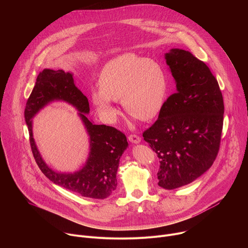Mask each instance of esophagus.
I'll return each mask as SVG.
<instances>
[{
  "instance_id": "esophagus-1",
  "label": "esophagus",
  "mask_w": 248,
  "mask_h": 248,
  "mask_svg": "<svg viewBox=\"0 0 248 248\" xmlns=\"http://www.w3.org/2000/svg\"><path fill=\"white\" fill-rule=\"evenodd\" d=\"M128 140L133 144H139L141 142V137L135 134H131L128 136Z\"/></svg>"
}]
</instances>
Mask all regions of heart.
<instances>
[{
    "mask_svg": "<svg viewBox=\"0 0 248 248\" xmlns=\"http://www.w3.org/2000/svg\"><path fill=\"white\" fill-rule=\"evenodd\" d=\"M100 88L91 96L100 116L114 123L118 110L114 101L122 100L127 113L150 121L160 112L167 93L168 81L162 65L154 60L125 53L109 61L99 75Z\"/></svg>",
    "mask_w": 248,
    "mask_h": 248,
    "instance_id": "heart-1",
    "label": "heart"
}]
</instances>
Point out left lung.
<instances>
[{
    "mask_svg": "<svg viewBox=\"0 0 248 248\" xmlns=\"http://www.w3.org/2000/svg\"><path fill=\"white\" fill-rule=\"evenodd\" d=\"M165 60L177 93L167 98L143 137L160 159L158 186L171 190L192 183L213 165L224 103L217 80L204 62L179 48L166 53Z\"/></svg>",
    "mask_w": 248,
    "mask_h": 248,
    "instance_id": "obj_1",
    "label": "left lung"
}]
</instances>
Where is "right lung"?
Listing matches in <instances>:
<instances>
[{"mask_svg":"<svg viewBox=\"0 0 248 248\" xmlns=\"http://www.w3.org/2000/svg\"><path fill=\"white\" fill-rule=\"evenodd\" d=\"M63 101L79 112L89 135L90 153L83 166L73 173L57 172L43 160L32 135V118L51 102ZM90 113L88 98L75 86L73 74L62 69H43L27 101L25 120L30 133L33 157L41 172L55 185L83 197L105 199L117 188L120 158L128 147L125 135L105 124H95L87 118Z\"/></svg>","mask_w":248,"mask_h":248,"instance_id":"1","label":"right lung"}]
</instances>
